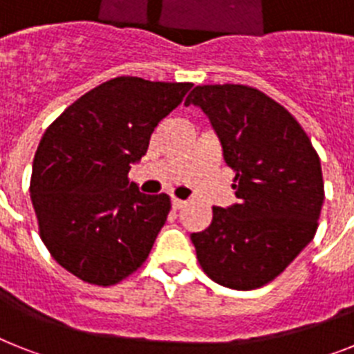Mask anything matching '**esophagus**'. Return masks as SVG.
Instances as JSON below:
<instances>
[{"mask_svg":"<svg viewBox=\"0 0 354 354\" xmlns=\"http://www.w3.org/2000/svg\"><path fill=\"white\" fill-rule=\"evenodd\" d=\"M184 205H186V202L180 198H171V207L175 209V211H179V209H183Z\"/></svg>","mask_w":354,"mask_h":354,"instance_id":"1","label":"esophagus"}]
</instances>
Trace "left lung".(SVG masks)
Here are the masks:
<instances>
[{
	"label": "left lung",
	"mask_w": 354,
	"mask_h": 354,
	"mask_svg": "<svg viewBox=\"0 0 354 354\" xmlns=\"http://www.w3.org/2000/svg\"><path fill=\"white\" fill-rule=\"evenodd\" d=\"M184 104L211 120L239 198L212 207L211 225L192 234L196 259L220 286L259 289L314 239L324 200L321 159L298 120L253 86L200 84Z\"/></svg>",
	"instance_id": "obj_1"
}]
</instances>
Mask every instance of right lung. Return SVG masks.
<instances>
[{
    "label": "right lung",
    "mask_w": 354,
    "mask_h": 354,
    "mask_svg": "<svg viewBox=\"0 0 354 354\" xmlns=\"http://www.w3.org/2000/svg\"><path fill=\"white\" fill-rule=\"evenodd\" d=\"M192 86L115 77L72 102L44 133L30 180L40 239L83 282L115 286L149 257L170 196L143 195L127 175Z\"/></svg>",
    "instance_id": "1"
}]
</instances>
